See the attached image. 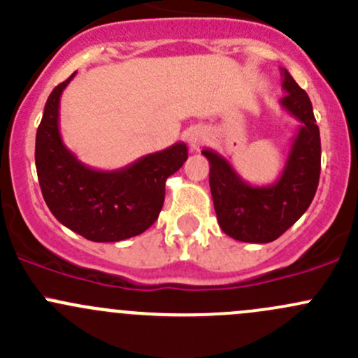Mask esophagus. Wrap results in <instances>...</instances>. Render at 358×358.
<instances>
[{
	"mask_svg": "<svg viewBox=\"0 0 358 358\" xmlns=\"http://www.w3.org/2000/svg\"><path fill=\"white\" fill-rule=\"evenodd\" d=\"M208 140V131H206L204 128H194L192 131L189 133V138H187V142H189V147L190 150H197L202 143Z\"/></svg>",
	"mask_w": 358,
	"mask_h": 358,
	"instance_id": "34e87169",
	"label": "esophagus"
}]
</instances>
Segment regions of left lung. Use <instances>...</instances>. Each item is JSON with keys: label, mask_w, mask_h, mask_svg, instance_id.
I'll use <instances>...</instances> for the list:
<instances>
[{"label": "left lung", "mask_w": 358, "mask_h": 358, "mask_svg": "<svg viewBox=\"0 0 358 358\" xmlns=\"http://www.w3.org/2000/svg\"><path fill=\"white\" fill-rule=\"evenodd\" d=\"M280 107L299 122L279 180L256 187L243 180L222 154L202 150L209 161V187L216 218L227 236L236 241L266 244L294 225L317 192L320 176V133L312 102L286 69H280Z\"/></svg>", "instance_id": "left-lung-1"}]
</instances>
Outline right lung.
Here are the masks:
<instances>
[{"label": "right lung", "mask_w": 358, "mask_h": 358, "mask_svg": "<svg viewBox=\"0 0 358 358\" xmlns=\"http://www.w3.org/2000/svg\"><path fill=\"white\" fill-rule=\"evenodd\" d=\"M74 76L50 93L36 133L43 197L64 227L93 243L140 236L157 220L166 180L187 161V145L178 142L112 171L83 164L66 147L59 128L60 96Z\"/></svg>", "instance_id": "1"}]
</instances>
